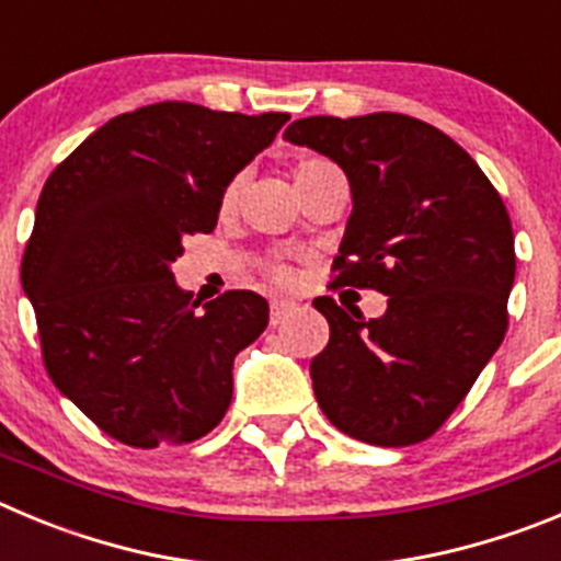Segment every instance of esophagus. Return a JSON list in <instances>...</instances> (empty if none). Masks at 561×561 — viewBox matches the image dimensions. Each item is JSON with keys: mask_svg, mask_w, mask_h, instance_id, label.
Here are the masks:
<instances>
[{"mask_svg": "<svg viewBox=\"0 0 561 561\" xmlns=\"http://www.w3.org/2000/svg\"><path fill=\"white\" fill-rule=\"evenodd\" d=\"M295 311V302L289 300H275L272 302V311H270V322L272 325H280V322H286V317Z\"/></svg>", "mask_w": 561, "mask_h": 561, "instance_id": "34e87169", "label": "esophagus"}]
</instances>
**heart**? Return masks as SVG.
Listing matches in <instances>:
<instances>
[{
    "mask_svg": "<svg viewBox=\"0 0 561 561\" xmlns=\"http://www.w3.org/2000/svg\"><path fill=\"white\" fill-rule=\"evenodd\" d=\"M325 167V163H320V161H306V163H300V167L295 169V180L297 178H302V174H308V172H314V169H322ZM236 197V186H230L228 192H225V203H230V199ZM277 277H280V280H286V277H289V272L286 270H277Z\"/></svg>",
    "mask_w": 561,
    "mask_h": 561,
    "instance_id": "heart-1",
    "label": "heart"
}]
</instances>
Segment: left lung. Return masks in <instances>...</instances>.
<instances>
[{"label": "left lung", "mask_w": 561, "mask_h": 561, "mask_svg": "<svg viewBox=\"0 0 561 561\" xmlns=\"http://www.w3.org/2000/svg\"><path fill=\"white\" fill-rule=\"evenodd\" d=\"M284 138L331 158L351 183L336 284L389 297L378 320L317 297L331 325L311 362L317 403L369 445L428 439L506 333L515 284L506 205L454 138L403 113L308 116Z\"/></svg>", "instance_id": "left-lung-1"}]
</instances>
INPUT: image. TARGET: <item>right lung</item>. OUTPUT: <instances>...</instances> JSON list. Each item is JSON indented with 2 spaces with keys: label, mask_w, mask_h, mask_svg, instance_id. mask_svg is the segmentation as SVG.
Returning <instances> with one entry per match:
<instances>
[{
  "label": "right lung",
  "mask_w": 561,
  "mask_h": 561,
  "mask_svg": "<svg viewBox=\"0 0 561 561\" xmlns=\"http://www.w3.org/2000/svg\"><path fill=\"white\" fill-rule=\"evenodd\" d=\"M289 113L156 102L122 113L49 174L22 259L46 373L113 439L183 445L217 428L233 358L270 306L244 289L192 300L172 261L217 228L230 180Z\"/></svg>",
  "instance_id": "1"
}]
</instances>
